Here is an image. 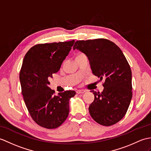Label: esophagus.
Here are the masks:
<instances>
[{"label": "esophagus", "mask_w": 151, "mask_h": 151, "mask_svg": "<svg viewBox=\"0 0 151 151\" xmlns=\"http://www.w3.org/2000/svg\"><path fill=\"white\" fill-rule=\"evenodd\" d=\"M85 92H86L85 90H77L76 91V93H78V94H82V93H83Z\"/></svg>", "instance_id": "1"}]
</instances>
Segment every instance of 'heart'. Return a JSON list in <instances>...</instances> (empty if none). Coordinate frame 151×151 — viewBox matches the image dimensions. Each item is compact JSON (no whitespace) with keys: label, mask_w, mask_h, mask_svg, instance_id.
Segmentation results:
<instances>
[{"label":"heart","mask_w":151,"mask_h":151,"mask_svg":"<svg viewBox=\"0 0 151 151\" xmlns=\"http://www.w3.org/2000/svg\"><path fill=\"white\" fill-rule=\"evenodd\" d=\"M83 55V54H82V53H78V54H77L76 56V57H78V56H80V55Z\"/></svg>","instance_id":"obj_1"}]
</instances>
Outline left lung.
I'll use <instances>...</instances> for the list:
<instances>
[{
    "label": "left lung",
    "mask_w": 151,
    "mask_h": 151,
    "mask_svg": "<svg viewBox=\"0 0 151 151\" xmlns=\"http://www.w3.org/2000/svg\"><path fill=\"white\" fill-rule=\"evenodd\" d=\"M75 49L88 57L93 74L100 81L105 79L102 92L91 91L94 100L89 107L91 116L104 126L116 124L127 113L132 96L131 69L123 52L105 38L77 40Z\"/></svg>",
    "instance_id": "obj_1"
}]
</instances>
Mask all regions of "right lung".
Segmentation results:
<instances>
[{
	"label": "right lung",
	"instance_id": "right-lung-1",
	"mask_svg": "<svg viewBox=\"0 0 151 151\" xmlns=\"http://www.w3.org/2000/svg\"><path fill=\"white\" fill-rule=\"evenodd\" d=\"M75 40L38 44L27 52L19 78L24 102L31 117L41 127L51 129L60 126L69 115V101L75 95L68 90L55 95L49 80L57 73Z\"/></svg>",
	"mask_w": 151,
	"mask_h": 151
}]
</instances>
